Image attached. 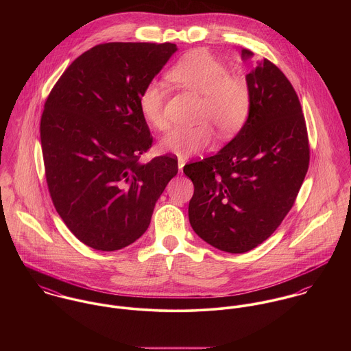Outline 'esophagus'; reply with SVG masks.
<instances>
[{
	"label": "esophagus",
	"mask_w": 351,
	"mask_h": 351,
	"mask_svg": "<svg viewBox=\"0 0 351 351\" xmlns=\"http://www.w3.org/2000/svg\"><path fill=\"white\" fill-rule=\"evenodd\" d=\"M185 166V160L184 159H178V170L182 173V169Z\"/></svg>",
	"instance_id": "obj_1"
}]
</instances>
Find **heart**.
I'll use <instances>...</instances> for the list:
<instances>
[{"label": "heart", "instance_id": "1", "mask_svg": "<svg viewBox=\"0 0 351 351\" xmlns=\"http://www.w3.org/2000/svg\"><path fill=\"white\" fill-rule=\"evenodd\" d=\"M167 77L177 85L201 96L196 127L171 131L162 147L177 156H191L205 150L213 142V125L219 135L230 138L238 134L250 114L251 96L247 84L230 75L228 69L206 51H193L181 58ZM166 92L155 81L146 84L139 93L138 105L143 119L152 128L163 131Z\"/></svg>", "mask_w": 351, "mask_h": 351}]
</instances>
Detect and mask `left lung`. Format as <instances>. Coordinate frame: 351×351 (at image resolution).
<instances>
[{
	"mask_svg": "<svg viewBox=\"0 0 351 351\" xmlns=\"http://www.w3.org/2000/svg\"><path fill=\"white\" fill-rule=\"evenodd\" d=\"M250 56L242 49L243 59ZM246 81L251 108L243 128L217 154L184 166L195 185L192 228L232 254L255 249L280 227L309 166L306 124L289 80L265 58Z\"/></svg>",
	"mask_w": 351,
	"mask_h": 351,
	"instance_id": "1",
	"label": "left lung"
}]
</instances>
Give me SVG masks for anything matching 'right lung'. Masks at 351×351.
<instances>
[{
	"mask_svg": "<svg viewBox=\"0 0 351 351\" xmlns=\"http://www.w3.org/2000/svg\"><path fill=\"white\" fill-rule=\"evenodd\" d=\"M174 43H102L80 55L45 102L40 141L51 200L86 246L120 250L149 228L177 174L171 155L139 163L152 146L138 99Z\"/></svg>",
	"mask_w": 351,
	"mask_h": 351,
	"instance_id": "add662e5",
	"label": "right lung"
}]
</instances>
